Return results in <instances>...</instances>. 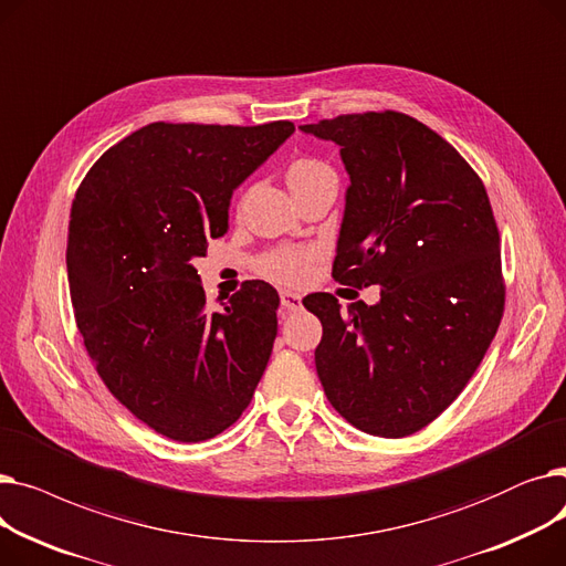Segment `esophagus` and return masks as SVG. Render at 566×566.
Wrapping results in <instances>:
<instances>
[{"instance_id":"1","label":"esophagus","mask_w":566,"mask_h":566,"mask_svg":"<svg viewBox=\"0 0 566 566\" xmlns=\"http://www.w3.org/2000/svg\"><path fill=\"white\" fill-rule=\"evenodd\" d=\"M280 305H282V312H284V314L298 312V310L303 307L301 295H298V293H291V291H282V293H280Z\"/></svg>"}]
</instances>
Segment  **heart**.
<instances>
[{
  "instance_id": "b5f03b06",
  "label": "heart",
  "mask_w": 566,
  "mask_h": 566,
  "mask_svg": "<svg viewBox=\"0 0 566 566\" xmlns=\"http://www.w3.org/2000/svg\"><path fill=\"white\" fill-rule=\"evenodd\" d=\"M325 176H335L328 165L316 158H298L293 160L286 169V184L291 192H295ZM312 261H314V252L310 250H277V252L265 254L259 261V271L271 280L284 282V284H301L310 273Z\"/></svg>"
}]
</instances>
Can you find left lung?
<instances>
[{"label": "left lung", "instance_id": "8db88e82", "mask_svg": "<svg viewBox=\"0 0 566 566\" xmlns=\"http://www.w3.org/2000/svg\"><path fill=\"white\" fill-rule=\"evenodd\" d=\"M303 133L339 146L348 171L333 277L380 301L303 305L325 397L380 438L424 429L478 371L504 310L500 235L482 178L438 133L401 112L342 114Z\"/></svg>", "mask_w": 566, "mask_h": 566}]
</instances>
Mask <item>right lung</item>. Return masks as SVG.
<instances>
[{"mask_svg":"<svg viewBox=\"0 0 566 566\" xmlns=\"http://www.w3.org/2000/svg\"><path fill=\"white\" fill-rule=\"evenodd\" d=\"M293 130L148 124L107 148L73 199L66 268L88 358L137 420L171 440L229 429L271 358L277 291L252 280L208 307L192 259L227 233L233 190Z\"/></svg>","mask_w":566,"mask_h":566,"instance_id":"right-lung-1","label":"right lung"}]
</instances>
